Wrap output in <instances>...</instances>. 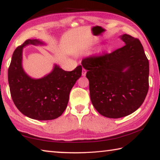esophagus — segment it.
Returning a JSON list of instances; mask_svg holds the SVG:
<instances>
[{"mask_svg":"<svg viewBox=\"0 0 160 160\" xmlns=\"http://www.w3.org/2000/svg\"><path fill=\"white\" fill-rule=\"evenodd\" d=\"M87 72V70L85 68H82V76H85Z\"/></svg>","mask_w":160,"mask_h":160,"instance_id":"34e87169","label":"esophagus"}]
</instances>
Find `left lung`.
Listing matches in <instances>:
<instances>
[{"instance_id": "left-lung-1", "label": "left lung", "mask_w": 160, "mask_h": 160, "mask_svg": "<svg viewBox=\"0 0 160 160\" xmlns=\"http://www.w3.org/2000/svg\"><path fill=\"white\" fill-rule=\"evenodd\" d=\"M125 46L82 59L91 102L100 114L118 118L141 106L149 89V61L140 40L123 34Z\"/></svg>"}]
</instances>
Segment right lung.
Returning <instances> with one entry per match:
<instances>
[{
    "label": "right lung",
    "instance_id": "right-lung-1",
    "mask_svg": "<svg viewBox=\"0 0 160 160\" xmlns=\"http://www.w3.org/2000/svg\"><path fill=\"white\" fill-rule=\"evenodd\" d=\"M28 44H44L28 39L13 52L8 68V83L12 101L28 117L40 121L52 120L66 109L70 92L82 75V66L65 71L55 65L52 72L40 79L31 78L22 66V48Z\"/></svg>",
    "mask_w": 160,
    "mask_h": 160
}]
</instances>
